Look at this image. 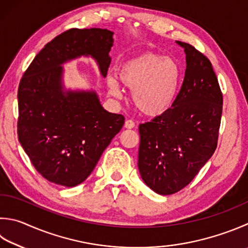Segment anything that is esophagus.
Returning a JSON list of instances; mask_svg holds the SVG:
<instances>
[{"instance_id": "34e87169", "label": "esophagus", "mask_w": 248, "mask_h": 248, "mask_svg": "<svg viewBox=\"0 0 248 248\" xmlns=\"http://www.w3.org/2000/svg\"><path fill=\"white\" fill-rule=\"evenodd\" d=\"M124 126H125V128L132 129V128L135 127V122H134L133 120H127V121H125Z\"/></svg>"}]
</instances>
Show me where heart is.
<instances>
[{
    "mask_svg": "<svg viewBox=\"0 0 248 248\" xmlns=\"http://www.w3.org/2000/svg\"><path fill=\"white\" fill-rule=\"evenodd\" d=\"M181 71L174 59L160 54L146 53L125 62L120 67V83L133 92V100L142 114L156 118L174 105ZM109 94L120 98L122 93L114 78H109Z\"/></svg>",
    "mask_w": 248,
    "mask_h": 248,
    "instance_id": "b5f03b06",
    "label": "heart"
}]
</instances>
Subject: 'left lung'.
Masks as SVG:
<instances>
[{"label": "left lung", "mask_w": 248, "mask_h": 248, "mask_svg": "<svg viewBox=\"0 0 248 248\" xmlns=\"http://www.w3.org/2000/svg\"><path fill=\"white\" fill-rule=\"evenodd\" d=\"M185 48V78L165 114L139 125L138 168L149 188L161 195L188 186L217 148L222 94L206 56L192 45Z\"/></svg>", "instance_id": "1"}]
</instances>
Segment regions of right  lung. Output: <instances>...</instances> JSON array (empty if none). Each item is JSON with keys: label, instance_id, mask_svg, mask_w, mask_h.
<instances>
[{"label": "right lung", "instance_id": "add662e5", "mask_svg": "<svg viewBox=\"0 0 248 248\" xmlns=\"http://www.w3.org/2000/svg\"><path fill=\"white\" fill-rule=\"evenodd\" d=\"M113 32L70 29L48 42L18 87V139L35 170L56 185L76 186L94 170L124 124L102 108L94 91H66L62 64L92 56L106 78Z\"/></svg>", "mask_w": 248, "mask_h": 248}]
</instances>
